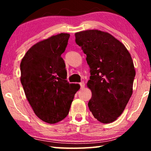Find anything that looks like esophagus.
Returning <instances> with one entry per match:
<instances>
[{"mask_svg": "<svg viewBox=\"0 0 151 151\" xmlns=\"http://www.w3.org/2000/svg\"><path fill=\"white\" fill-rule=\"evenodd\" d=\"M80 85H81V88H85V83H84V82H81V83H80Z\"/></svg>", "mask_w": 151, "mask_h": 151, "instance_id": "34e87169", "label": "esophagus"}]
</instances>
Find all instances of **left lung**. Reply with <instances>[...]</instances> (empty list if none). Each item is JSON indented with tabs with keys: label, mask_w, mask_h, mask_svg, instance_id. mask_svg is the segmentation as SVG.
Wrapping results in <instances>:
<instances>
[{
	"label": "left lung",
	"mask_w": 151,
	"mask_h": 151,
	"mask_svg": "<svg viewBox=\"0 0 151 151\" xmlns=\"http://www.w3.org/2000/svg\"><path fill=\"white\" fill-rule=\"evenodd\" d=\"M75 35L91 69L89 110L101 123H111L123 112L132 94L136 72L131 54L109 32L86 30Z\"/></svg>",
	"instance_id": "8db88e82"
}]
</instances>
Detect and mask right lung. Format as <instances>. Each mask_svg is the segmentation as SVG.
Segmentation results:
<instances>
[{
    "label": "right lung",
    "instance_id": "right-lung-1",
    "mask_svg": "<svg viewBox=\"0 0 151 151\" xmlns=\"http://www.w3.org/2000/svg\"><path fill=\"white\" fill-rule=\"evenodd\" d=\"M70 35L60 33L30 47L20 63V82L33 111L42 121L55 124L68 115L78 84L66 80L61 57Z\"/></svg>",
    "mask_w": 151,
    "mask_h": 151
}]
</instances>
